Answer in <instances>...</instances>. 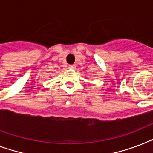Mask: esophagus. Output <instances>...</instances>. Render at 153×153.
Here are the masks:
<instances>
[{
	"label": "esophagus",
	"instance_id": "34e87169",
	"mask_svg": "<svg viewBox=\"0 0 153 153\" xmlns=\"http://www.w3.org/2000/svg\"><path fill=\"white\" fill-rule=\"evenodd\" d=\"M68 68L72 70L75 69V65H69V66H68Z\"/></svg>",
	"mask_w": 153,
	"mask_h": 153
}]
</instances>
